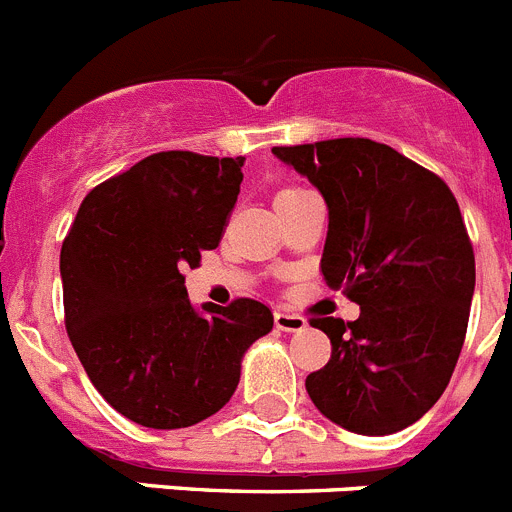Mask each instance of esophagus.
Masks as SVG:
<instances>
[{"instance_id": "esophagus-1", "label": "esophagus", "mask_w": 512, "mask_h": 512, "mask_svg": "<svg viewBox=\"0 0 512 512\" xmlns=\"http://www.w3.org/2000/svg\"><path fill=\"white\" fill-rule=\"evenodd\" d=\"M274 323H277V328L284 330V333H295V330L305 328L307 320L302 318L300 312L277 310V312H274Z\"/></svg>"}]
</instances>
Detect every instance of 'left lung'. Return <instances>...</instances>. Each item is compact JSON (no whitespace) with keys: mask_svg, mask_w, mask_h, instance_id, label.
I'll use <instances>...</instances> for the list:
<instances>
[{"mask_svg":"<svg viewBox=\"0 0 512 512\" xmlns=\"http://www.w3.org/2000/svg\"><path fill=\"white\" fill-rule=\"evenodd\" d=\"M328 205L320 271L361 307L351 323L312 318L330 359L307 374L315 408L346 431L413 425L449 384L467 336L474 248L449 184L369 138L274 146Z\"/></svg>","mask_w":512,"mask_h":512,"instance_id":"1","label":"left lung"}]
</instances>
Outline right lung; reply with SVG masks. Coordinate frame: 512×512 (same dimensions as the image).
Returning <instances> with one entry per match:
<instances>
[{
  "instance_id": "add662e5",
  "label": "right lung",
  "mask_w": 512,
  "mask_h": 512,
  "mask_svg": "<svg viewBox=\"0 0 512 512\" xmlns=\"http://www.w3.org/2000/svg\"><path fill=\"white\" fill-rule=\"evenodd\" d=\"M243 161L153 153L97 184L63 238L66 333L99 395L133 423L171 431L215 415L246 348L274 325L251 297L197 312L184 287L182 271L228 228Z\"/></svg>"
}]
</instances>
